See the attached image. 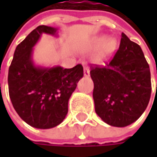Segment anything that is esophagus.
Wrapping results in <instances>:
<instances>
[{
    "mask_svg": "<svg viewBox=\"0 0 157 157\" xmlns=\"http://www.w3.org/2000/svg\"><path fill=\"white\" fill-rule=\"evenodd\" d=\"M84 76L85 77H89L90 76V69H89L88 66L84 67Z\"/></svg>",
    "mask_w": 157,
    "mask_h": 157,
    "instance_id": "obj_1",
    "label": "esophagus"
}]
</instances>
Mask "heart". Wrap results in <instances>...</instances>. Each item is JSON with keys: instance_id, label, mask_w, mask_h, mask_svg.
<instances>
[{"instance_id": "obj_1", "label": "heart", "mask_w": 157, "mask_h": 157, "mask_svg": "<svg viewBox=\"0 0 157 157\" xmlns=\"http://www.w3.org/2000/svg\"><path fill=\"white\" fill-rule=\"evenodd\" d=\"M105 41L106 42L105 43ZM102 45L103 46H102L100 53L97 56V60L98 61H102V60L105 59L111 54L112 52L114 51V49L116 47V41L113 38H110L107 41H105V37H99V38L94 40L92 47L94 49H97V48H99Z\"/></svg>"}]
</instances>
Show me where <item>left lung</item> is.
<instances>
[{"mask_svg": "<svg viewBox=\"0 0 157 157\" xmlns=\"http://www.w3.org/2000/svg\"><path fill=\"white\" fill-rule=\"evenodd\" d=\"M96 113L106 124L123 128L134 123L151 95L149 65L142 48L121 33L119 50L105 66L93 67Z\"/></svg>", "mask_w": 157, "mask_h": 157, "instance_id": "8db88e82", "label": "left lung"}]
</instances>
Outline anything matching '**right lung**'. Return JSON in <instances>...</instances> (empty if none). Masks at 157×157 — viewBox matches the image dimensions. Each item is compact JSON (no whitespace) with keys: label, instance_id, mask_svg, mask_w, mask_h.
I'll list each match as a JSON object with an SVG mask.
<instances>
[{"label":"right lung","instance_id":"1","mask_svg":"<svg viewBox=\"0 0 157 157\" xmlns=\"http://www.w3.org/2000/svg\"><path fill=\"white\" fill-rule=\"evenodd\" d=\"M57 28L40 25L15 48L9 69V97L18 115L29 126L52 128L68 113L70 97L83 78V66H41L34 62L33 48L43 34L58 36Z\"/></svg>","mask_w":157,"mask_h":157}]
</instances>
